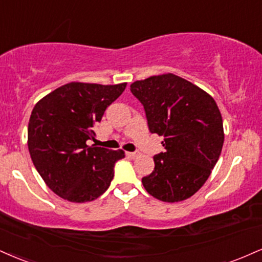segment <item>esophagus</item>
Wrapping results in <instances>:
<instances>
[{
  "label": "esophagus",
  "mask_w": 262,
  "mask_h": 262,
  "mask_svg": "<svg viewBox=\"0 0 262 262\" xmlns=\"http://www.w3.org/2000/svg\"><path fill=\"white\" fill-rule=\"evenodd\" d=\"M127 155L129 157H132V159H135V157L140 156V152H139V151H134V152H127Z\"/></svg>",
  "instance_id": "obj_1"
}]
</instances>
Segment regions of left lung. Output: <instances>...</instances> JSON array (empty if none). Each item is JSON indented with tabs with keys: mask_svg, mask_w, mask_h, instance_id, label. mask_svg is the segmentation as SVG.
<instances>
[{
	"mask_svg": "<svg viewBox=\"0 0 262 262\" xmlns=\"http://www.w3.org/2000/svg\"><path fill=\"white\" fill-rule=\"evenodd\" d=\"M143 103L151 133L165 139V152L154 156L155 168L141 179L150 195L178 203L196 193L221 155L225 133L213 97L190 81L166 73L130 85Z\"/></svg>",
	"mask_w": 262,
	"mask_h": 262,
	"instance_id": "1",
	"label": "left lung"
}]
</instances>
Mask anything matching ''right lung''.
Listing matches in <instances>:
<instances>
[{"label": "right lung", "instance_id": "right-lung-1", "mask_svg": "<svg viewBox=\"0 0 262 262\" xmlns=\"http://www.w3.org/2000/svg\"><path fill=\"white\" fill-rule=\"evenodd\" d=\"M127 83L102 85L72 81L37 101L28 125V147L41 178L72 203L97 199L108 189L123 150L86 145L106 108Z\"/></svg>", "mask_w": 262, "mask_h": 262}]
</instances>
